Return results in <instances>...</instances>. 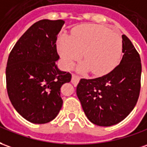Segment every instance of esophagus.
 Here are the masks:
<instances>
[{"mask_svg": "<svg viewBox=\"0 0 147 147\" xmlns=\"http://www.w3.org/2000/svg\"><path fill=\"white\" fill-rule=\"evenodd\" d=\"M80 80V77L79 76L76 75V74H72V83L74 84V85H76V84L78 83V82H79Z\"/></svg>", "mask_w": 147, "mask_h": 147, "instance_id": "34e87169", "label": "esophagus"}]
</instances>
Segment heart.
I'll list each match as a JSON object with an SVG mask.
<instances>
[{
    "instance_id": "1",
    "label": "heart",
    "mask_w": 147,
    "mask_h": 147,
    "mask_svg": "<svg viewBox=\"0 0 147 147\" xmlns=\"http://www.w3.org/2000/svg\"><path fill=\"white\" fill-rule=\"evenodd\" d=\"M57 49L64 65L71 68L82 57L80 70H90L94 75L109 73L119 62L122 40L115 31L103 25L85 24L75 27L69 35L57 39Z\"/></svg>"
}]
</instances>
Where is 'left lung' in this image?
Listing matches in <instances>:
<instances>
[{
	"label": "left lung",
	"instance_id": "1",
	"mask_svg": "<svg viewBox=\"0 0 147 147\" xmlns=\"http://www.w3.org/2000/svg\"><path fill=\"white\" fill-rule=\"evenodd\" d=\"M120 64L106 75L82 78L77 95L88 119L100 126L118 124L129 115L138 102L141 88L139 53L125 34Z\"/></svg>",
	"mask_w": 147,
	"mask_h": 147
}]
</instances>
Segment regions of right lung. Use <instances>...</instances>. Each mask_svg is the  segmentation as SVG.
I'll return each instance as SVG.
<instances>
[{
	"label": "right lung",
	"instance_id": "obj_1",
	"mask_svg": "<svg viewBox=\"0 0 147 147\" xmlns=\"http://www.w3.org/2000/svg\"><path fill=\"white\" fill-rule=\"evenodd\" d=\"M63 20H41L31 25L11 50L6 87L15 110L27 121L45 124L56 118L63 101L61 87L71 74L56 65L57 35Z\"/></svg>",
	"mask_w": 147,
	"mask_h": 147
}]
</instances>
